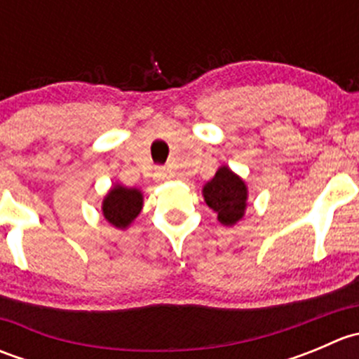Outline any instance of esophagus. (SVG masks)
I'll use <instances>...</instances> for the list:
<instances>
[{"label":"esophagus","mask_w":359,"mask_h":359,"mask_svg":"<svg viewBox=\"0 0 359 359\" xmlns=\"http://www.w3.org/2000/svg\"><path fill=\"white\" fill-rule=\"evenodd\" d=\"M156 177L159 180H168V179H172V172H170V170H166V168H158L156 170Z\"/></svg>","instance_id":"1"}]
</instances>
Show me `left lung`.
<instances>
[{"mask_svg": "<svg viewBox=\"0 0 359 359\" xmlns=\"http://www.w3.org/2000/svg\"><path fill=\"white\" fill-rule=\"evenodd\" d=\"M205 203L217 213V220L222 226L233 227L245 217L248 206L247 182L227 165L215 172L213 179L201 189Z\"/></svg>", "mask_w": 359, "mask_h": 359, "instance_id": "8db88e82", "label": "left lung"}]
</instances>
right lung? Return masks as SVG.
Wrapping results in <instances>:
<instances>
[{"label": "right lung", "instance_id": "obj_1", "mask_svg": "<svg viewBox=\"0 0 359 359\" xmlns=\"http://www.w3.org/2000/svg\"><path fill=\"white\" fill-rule=\"evenodd\" d=\"M144 206V193L137 187H126L123 184H112L102 200V215L116 229L125 231L132 226Z\"/></svg>", "mask_w": 359, "mask_h": 359}]
</instances>
